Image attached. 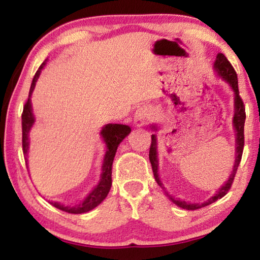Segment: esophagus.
<instances>
[{
  "mask_svg": "<svg viewBox=\"0 0 260 260\" xmlns=\"http://www.w3.org/2000/svg\"><path fill=\"white\" fill-rule=\"evenodd\" d=\"M151 109L148 106H141L137 110L134 114V123L139 127L146 125L148 120L151 118Z\"/></svg>",
  "mask_w": 260,
  "mask_h": 260,
  "instance_id": "1",
  "label": "esophagus"
}]
</instances>
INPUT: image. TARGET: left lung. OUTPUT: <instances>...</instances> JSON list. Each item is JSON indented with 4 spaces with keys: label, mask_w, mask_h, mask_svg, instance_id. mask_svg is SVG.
<instances>
[{
    "label": "left lung",
    "mask_w": 260,
    "mask_h": 260,
    "mask_svg": "<svg viewBox=\"0 0 260 260\" xmlns=\"http://www.w3.org/2000/svg\"><path fill=\"white\" fill-rule=\"evenodd\" d=\"M214 69L217 72V75H219L222 80L225 81L226 83L230 85V88L233 89L234 91V119H233V125L235 132H236V159H235V164H234V169L232 175L229 176V179L226 180L224 185L217 189V192L215 193V196L209 198L207 201H205L203 204H192V203H187V201L180 200L178 198H174L171 197L169 193L166 191V194L169 197L172 203L176 204L178 207L183 208V209H187V211H194V209H199L201 207H205V206H208L213 203H215L216 200L221 199L222 197H224L228 191L232 187V184L234 182L235 175H236L237 168L240 166L241 159H242V154H243V148H244V122H245V106L244 103H243L242 98L240 96V91H238V81H237V74L235 72L234 67L232 63L229 62L228 59L224 56V54L222 53H219L216 55V60L214 62ZM152 131H157L156 126L152 125L151 126ZM157 142H156V135L152 134L151 135V145H150V149H149V160L151 163V168H152V172H154V177L155 180L157 182L160 187L163 189H166V187L163 186L162 182H160L159 176H158V159H157Z\"/></svg>",
    "instance_id": "1"
}]
</instances>
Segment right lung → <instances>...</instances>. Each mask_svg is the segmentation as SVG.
<instances>
[{"instance_id":"1","label":"right lung","mask_w":260,"mask_h":260,"mask_svg":"<svg viewBox=\"0 0 260 260\" xmlns=\"http://www.w3.org/2000/svg\"><path fill=\"white\" fill-rule=\"evenodd\" d=\"M45 64H46V62L41 63L39 69L36 73L34 80H32L30 92H28V98L25 103V105H24L23 113H22V132H23L22 145H23V151L24 154H25V159L27 156L28 145H30V141H28V132H30L31 127L34 126L35 123V115L32 113V106H31V94H32V91L35 90L36 82L38 80V77L41 73V69L44 68ZM129 133H131V127L127 125H121V123H108V125L103 127V129L101 131V135L103 138V141H104L106 145V152L104 156V160H103L100 183H98L97 186L89 193V196L86 197L81 204L74 206V207L61 205L60 203H53V201H51L49 204L53 205L56 208L61 209V211L71 213V214L86 213L91 211V209H93L94 207H97V206L100 205L106 197H108L111 185H112V163H113V159H114L115 152H117L119 143H120Z\"/></svg>"}]
</instances>
